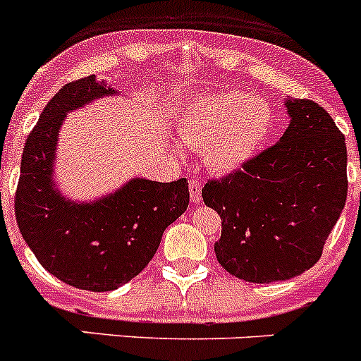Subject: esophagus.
I'll return each mask as SVG.
<instances>
[{"mask_svg":"<svg viewBox=\"0 0 361 361\" xmlns=\"http://www.w3.org/2000/svg\"><path fill=\"white\" fill-rule=\"evenodd\" d=\"M188 186H190V193H191V202L199 204L200 200H202V191H200L199 178L191 177V178H190V183H188Z\"/></svg>","mask_w":361,"mask_h":361,"instance_id":"esophagus-1","label":"esophagus"}]
</instances>
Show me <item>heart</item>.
Instances as JSON below:
<instances>
[{"instance_id": "1", "label": "heart", "mask_w": 361, "mask_h": 361, "mask_svg": "<svg viewBox=\"0 0 361 361\" xmlns=\"http://www.w3.org/2000/svg\"><path fill=\"white\" fill-rule=\"evenodd\" d=\"M273 124L271 106L242 92L228 90L195 97L178 121L188 146L202 149L216 173H231L266 142Z\"/></svg>"}]
</instances>
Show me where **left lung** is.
I'll use <instances>...</instances> for the list:
<instances>
[{
  "label": "left lung",
  "instance_id": "obj_1",
  "mask_svg": "<svg viewBox=\"0 0 361 361\" xmlns=\"http://www.w3.org/2000/svg\"><path fill=\"white\" fill-rule=\"evenodd\" d=\"M286 108L291 121L276 145L202 188L222 220L216 260L245 282L289 280L314 266L345 206L343 133L314 101L286 99Z\"/></svg>",
  "mask_w": 361,
  "mask_h": 361
}]
</instances>
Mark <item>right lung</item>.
I'll return each mask as SVG.
<instances>
[{
	"label": "right lung",
	"instance_id": "1",
	"mask_svg": "<svg viewBox=\"0 0 361 361\" xmlns=\"http://www.w3.org/2000/svg\"><path fill=\"white\" fill-rule=\"evenodd\" d=\"M117 90L88 75L57 92L41 111L21 157L16 220L41 266L86 291H114L149 264L162 233L190 202L186 178L135 177L94 202L66 199L54 184L57 137L66 114Z\"/></svg>",
	"mask_w": 361,
	"mask_h": 361
}]
</instances>
